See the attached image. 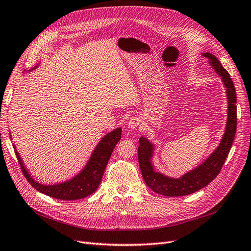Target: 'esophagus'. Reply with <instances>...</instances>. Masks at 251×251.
Segmentation results:
<instances>
[{"label":"esophagus","mask_w":251,"mask_h":251,"mask_svg":"<svg viewBox=\"0 0 251 251\" xmlns=\"http://www.w3.org/2000/svg\"><path fill=\"white\" fill-rule=\"evenodd\" d=\"M140 123H141V119L139 117H133L128 120L127 126H128V128H131V130H134V128L138 127Z\"/></svg>","instance_id":"34e87169"}]
</instances>
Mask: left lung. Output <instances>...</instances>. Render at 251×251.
<instances>
[{
    "mask_svg": "<svg viewBox=\"0 0 251 251\" xmlns=\"http://www.w3.org/2000/svg\"><path fill=\"white\" fill-rule=\"evenodd\" d=\"M203 56L208 58L210 66L221 76L226 88V95L228 100V109H227L228 115H227L225 133L219 147L212 151L206 160L193 171L177 179L164 176L163 174L154 170V165L151 161L154 154V144L141 136L138 147V161L142 177L151 191L159 195L180 197L200 191L218 176L231 149L235 131H237V105H235L237 94H235L233 82L228 72L224 69L215 55L206 52L203 53Z\"/></svg>",
    "mask_w": 251,
    "mask_h": 251,
    "instance_id": "8db88e82",
    "label": "left lung"
}]
</instances>
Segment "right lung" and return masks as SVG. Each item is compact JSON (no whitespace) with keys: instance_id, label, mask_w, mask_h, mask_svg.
Wrapping results in <instances>:
<instances>
[{"instance_id":"add662e5","label":"right lung","mask_w":251,"mask_h":251,"mask_svg":"<svg viewBox=\"0 0 251 251\" xmlns=\"http://www.w3.org/2000/svg\"><path fill=\"white\" fill-rule=\"evenodd\" d=\"M35 69V67L33 68ZM121 138V128L118 127L107 135L97 144L83 170L69 181L54 185H45L36 182L23 164L19 153L14 148L23 174L36 191L59 200H77L92 195L100 184L103 173L114 148Z\"/></svg>"}]
</instances>
